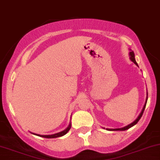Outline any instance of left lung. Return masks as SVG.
I'll return each instance as SVG.
<instances>
[{
	"label": "left lung",
	"mask_w": 160,
	"mask_h": 160,
	"mask_svg": "<svg viewBox=\"0 0 160 160\" xmlns=\"http://www.w3.org/2000/svg\"><path fill=\"white\" fill-rule=\"evenodd\" d=\"M129 56H130V58H130V60H131L132 61V62H133L134 63H135V64H136V65H137L138 67V63H137V62H136V61H135V54H134L133 51L131 50V52H129ZM147 99H148V93H147L146 100V102H145V105H144V106H143V108H142V111H141V112H140V113L139 116L138 117L137 119H136V120H135V121H133L132 123H131L130 124L127 125V126H126V127H122V128H118V129H107V130H110V131H124V130H127V129H129V128H131V127H133L134 125H135L136 123H137L138 122V121H139L140 118H141L142 116V113H143L145 108H146V103H147ZM104 129H105V128H104Z\"/></svg>",
	"instance_id": "1"
}]
</instances>
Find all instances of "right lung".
Instances as JSON below:
<instances>
[{"label": "right lung", "mask_w": 160, "mask_h": 160, "mask_svg": "<svg viewBox=\"0 0 160 160\" xmlns=\"http://www.w3.org/2000/svg\"><path fill=\"white\" fill-rule=\"evenodd\" d=\"M71 123H69V127H67V129H64V130L62 131V132H60L58 133H56V134H53V135H38V134H35V133H33V135H36L37 136H40V137L42 138H58V137H61V136L67 134L68 132L70 129H71Z\"/></svg>", "instance_id": "obj_1"}]
</instances>
